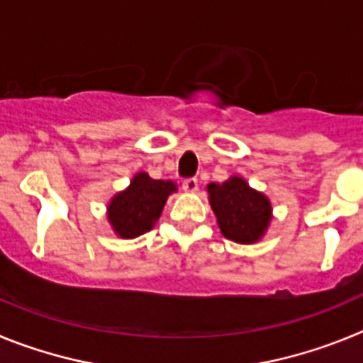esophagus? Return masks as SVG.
<instances>
[{
	"label": "esophagus",
	"mask_w": 363,
	"mask_h": 363,
	"mask_svg": "<svg viewBox=\"0 0 363 363\" xmlns=\"http://www.w3.org/2000/svg\"><path fill=\"white\" fill-rule=\"evenodd\" d=\"M182 187H184L185 192H191V194H194V192L198 191V179L196 178L184 179V184H182Z\"/></svg>",
	"instance_id": "obj_1"
}]
</instances>
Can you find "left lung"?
I'll list each match as a JSON object with an SVG mask.
<instances>
[{
    "instance_id": "left-lung-1",
    "label": "left lung",
    "mask_w": 363,
    "mask_h": 363,
    "mask_svg": "<svg viewBox=\"0 0 363 363\" xmlns=\"http://www.w3.org/2000/svg\"><path fill=\"white\" fill-rule=\"evenodd\" d=\"M207 192L218 227L227 240L251 245L264 238L272 220L271 200L264 192L236 174L223 184H209Z\"/></svg>"
}]
</instances>
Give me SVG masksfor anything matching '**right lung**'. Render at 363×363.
<instances>
[{
    "instance_id": "obj_1",
    "label": "right lung",
    "mask_w": 363,
    "mask_h": 363,
    "mask_svg": "<svg viewBox=\"0 0 363 363\" xmlns=\"http://www.w3.org/2000/svg\"><path fill=\"white\" fill-rule=\"evenodd\" d=\"M178 191L171 179H152L136 172L129 187L116 192L107 205V220L116 236L133 240L149 233L162 216L167 198Z\"/></svg>"
}]
</instances>
